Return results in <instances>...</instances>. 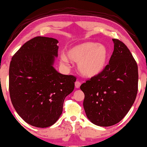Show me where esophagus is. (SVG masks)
I'll return each instance as SVG.
<instances>
[{
	"instance_id": "34e87169",
	"label": "esophagus",
	"mask_w": 147,
	"mask_h": 147,
	"mask_svg": "<svg viewBox=\"0 0 147 147\" xmlns=\"http://www.w3.org/2000/svg\"><path fill=\"white\" fill-rule=\"evenodd\" d=\"M75 88H79V87H80V86H81V82L80 81H77L75 82Z\"/></svg>"
}]
</instances>
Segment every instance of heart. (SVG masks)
Returning a JSON list of instances; mask_svg holds the SVG:
<instances>
[{
	"instance_id": "obj_1",
	"label": "heart",
	"mask_w": 147,
	"mask_h": 147,
	"mask_svg": "<svg viewBox=\"0 0 147 147\" xmlns=\"http://www.w3.org/2000/svg\"><path fill=\"white\" fill-rule=\"evenodd\" d=\"M109 53L107 47L101 44L86 42L75 45L61 57L63 63L68 62L67 57L77 62V69L81 75L92 78L99 75L107 65Z\"/></svg>"
}]
</instances>
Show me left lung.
I'll return each mask as SVG.
<instances>
[{"mask_svg":"<svg viewBox=\"0 0 147 147\" xmlns=\"http://www.w3.org/2000/svg\"><path fill=\"white\" fill-rule=\"evenodd\" d=\"M114 44L109 64L99 75L81 84L84 107L93 124L109 127L119 123L135 101L138 92V65L123 42Z\"/></svg>","mask_w":147,"mask_h":147,"instance_id":"left-lung-1","label":"left lung"}]
</instances>
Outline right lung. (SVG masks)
<instances>
[{"mask_svg":"<svg viewBox=\"0 0 147 147\" xmlns=\"http://www.w3.org/2000/svg\"><path fill=\"white\" fill-rule=\"evenodd\" d=\"M58 41L35 37L12 57L9 70L10 98L18 114L28 124L45 128L59 119L65 98L73 91L76 77L53 67Z\"/></svg>","mask_w":147,"mask_h":147,"instance_id":"add662e5","label":"right lung"}]
</instances>
